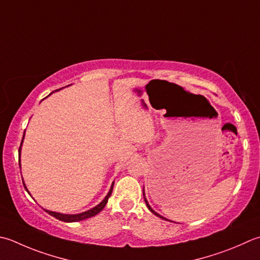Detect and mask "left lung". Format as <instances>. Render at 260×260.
Segmentation results:
<instances>
[{
	"label": "left lung",
	"mask_w": 260,
	"mask_h": 260,
	"mask_svg": "<svg viewBox=\"0 0 260 260\" xmlns=\"http://www.w3.org/2000/svg\"><path fill=\"white\" fill-rule=\"evenodd\" d=\"M143 197H144V201H145V204H146V206H147V208H149V210L153 213L154 215H156L157 217H160V218H162V220H166V221H170V220H168V218H166V217H164V216H161L160 214H157V213L154 211V210H152V207L150 206V204H149V202H147V200H146V197H145V192H144V189H143ZM170 222H172V221H170Z\"/></svg>",
	"instance_id": "8db88e82"
}]
</instances>
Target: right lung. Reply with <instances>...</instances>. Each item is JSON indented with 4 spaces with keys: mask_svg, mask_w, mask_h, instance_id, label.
Returning <instances> with one entry per match:
<instances>
[{
    "mask_svg": "<svg viewBox=\"0 0 260 260\" xmlns=\"http://www.w3.org/2000/svg\"><path fill=\"white\" fill-rule=\"evenodd\" d=\"M50 94H52V93H50ZM23 139H24V134H23L22 141H21V145H20V147H19V166H20V168H21V161H20V155H21V146H22V143H23ZM22 182H23V186H24V188H25V190H27V191L29 192L28 188H27V186H25L23 179H22ZM113 187H114V182H113V184H111V187H110V189H109V191H108V194L106 195V197L104 198L103 201H101V202L99 203L98 205L94 206V207H92V208H90L89 211H85V212H82V213H79V214H63V213L48 211V210H46V208H44V211L47 212L49 215H52V216H54L55 218H57V220H59V221H63V222H68V223H70V222H79V221H83V220H85V218H89V217H92V216L96 215V214H98V213H100L101 211L104 210V207L106 206L107 202H108V198L110 197L111 192H113ZM29 195H30V192H29Z\"/></svg>",
    "mask_w": 260,
    "mask_h": 260,
    "instance_id": "right-lung-1",
    "label": "right lung"
}]
</instances>
